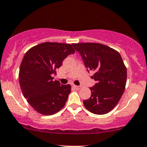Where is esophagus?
Wrapping results in <instances>:
<instances>
[{
    "label": "esophagus",
    "mask_w": 147,
    "mask_h": 147,
    "mask_svg": "<svg viewBox=\"0 0 147 147\" xmlns=\"http://www.w3.org/2000/svg\"><path fill=\"white\" fill-rule=\"evenodd\" d=\"M74 88L76 89V90H80V88H81V86H79V85H73Z\"/></svg>",
    "instance_id": "1"
}]
</instances>
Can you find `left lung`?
Here are the masks:
<instances>
[{
  "label": "left lung",
  "instance_id": "left-lung-1",
  "mask_svg": "<svg viewBox=\"0 0 147 147\" xmlns=\"http://www.w3.org/2000/svg\"><path fill=\"white\" fill-rule=\"evenodd\" d=\"M81 55L87 71L96 83L90 87V98L83 101L85 108L96 115L107 114L119 101L126 87L127 71L121 56L115 49L98 43L72 44Z\"/></svg>",
  "mask_w": 147,
  "mask_h": 147
}]
</instances>
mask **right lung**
Instances as JSON below:
<instances>
[{"mask_svg": "<svg viewBox=\"0 0 147 147\" xmlns=\"http://www.w3.org/2000/svg\"><path fill=\"white\" fill-rule=\"evenodd\" d=\"M74 53L71 44L57 42L42 43L26 53L19 69V84L28 103L37 113L52 115L65 106L71 86L61 85L53 76Z\"/></svg>", "mask_w": 147, "mask_h": 147, "instance_id": "1", "label": "right lung"}]
</instances>
